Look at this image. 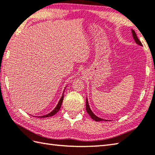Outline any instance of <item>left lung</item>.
<instances>
[{
    "mask_svg": "<svg viewBox=\"0 0 155 155\" xmlns=\"http://www.w3.org/2000/svg\"><path fill=\"white\" fill-rule=\"evenodd\" d=\"M132 36H133V38L134 40H135L136 42L138 44V45L140 46H142V42L140 41L139 39L138 38V37H137V35L136 34V32L134 30H132ZM86 111L87 112V113L89 114V115L91 117V118L92 119H94V121H108V120H105V119H103L101 118H99L98 117H96L94 113H92V111L91 110V109H90V108L89 107V104H88V101H87V99L86 98Z\"/></svg>",
    "mask_w": 155,
    "mask_h": 155,
    "instance_id": "8db88e82",
    "label": "left lung"
}]
</instances>
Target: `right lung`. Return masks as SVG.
I'll list each match as a JSON object with an SVG mask.
<instances>
[{
    "mask_svg": "<svg viewBox=\"0 0 155 155\" xmlns=\"http://www.w3.org/2000/svg\"><path fill=\"white\" fill-rule=\"evenodd\" d=\"M64 92L63 93V96H61V98L60 99V101L59 102V103L57 104V107H55V109L52 110V111H51L50 113L47 114V115H43V116H40V117H38L39 118H46V117H51L52 115H54L56 114L58 111H59V109H61V104H62V103H63V96H64Z\"/></svg>",
    "mask_w": 155,
    "mask_h": 155,
    "instance_id": "obj_1",
    "label": "right lung"
}]
</instances>
